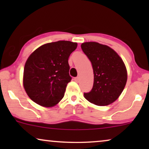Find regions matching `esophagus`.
<instances>
[{"mask_svg": "<svg viewBox=\"0 0 149 149\" xmlns=\"http://www.w3.org/2000/svg\"><path fill=\"white\" fill-rule=\"evenodd\" d=\"M74 81H76L77 83H79V81H80V78H79V77H75V78L74 79Z\"/></svg>", "mask_w": 149, "mask_h": 149, "instance_id": "obj_1", "label": "esophagus"}]
</instances>
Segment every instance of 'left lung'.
Here are the masks:
<instances>
[{"label": "left lung", "mask_w": 149, "mask_h": 149, "mask_svg": "<svg viewBox=\"0 0 149 149\" xmlns=\"http://www.w3.org/2000/svg\"><path fill=\"white\" fill-rule=\"evenodd\" d=\"M92 64L93 85L84 97L91 103L107 106L115 102L125 86L127 74L123 61L113 49L96 42L81 44Z\"/></svg>", "instance_id": "1"}]
</instances>
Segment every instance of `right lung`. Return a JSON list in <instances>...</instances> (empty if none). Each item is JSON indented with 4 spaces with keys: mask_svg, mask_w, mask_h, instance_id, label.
Listing matches in <instances>:
<instances>
[{
    "mask_svg": "<svg viewBox=\"0 0 149 149\" xmlns=\"http://www.w3.org/2000/svg\"><path fill=\"white\" fill-rule=\"evenodd\" d=\"M77 47V42L59 40L39 47L28 57L23 84L32 101L52 107L63 98L67 84L72 79L68 58Z\"/></svg>",
    "mask_w": 149,
    "mask_h": 149,
    "instance_id": "right-lung-1",
    "label": "right lung"
}]
</instances>
